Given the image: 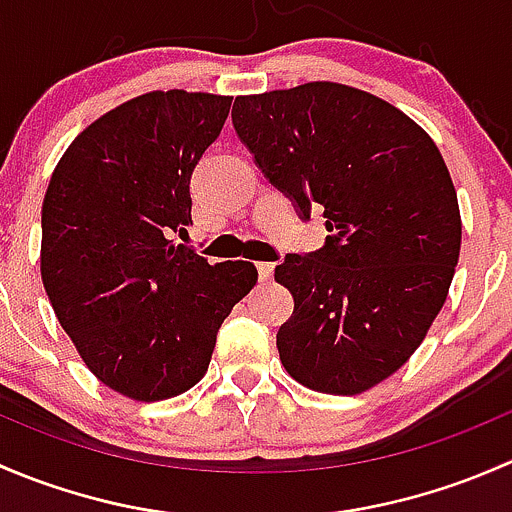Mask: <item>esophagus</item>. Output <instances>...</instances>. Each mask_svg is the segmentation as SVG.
I'll use <instances>...</instances> for the list:
<instances>
[{
    "label": "esophagus",
    "instance_id": "1",
    "mask_svg": "<svg viewBox=\"0 0 512 512\" xmlns=\"http://www.w3.org/2000/svg\"><path fill=\"white\" fill-rule=\"evenodd\" d=\"M275 275V262H257V277L260 282H270Z\"/></svg>",
    "mask_w": 512,
    "mask_h": 512
}]
</instances>
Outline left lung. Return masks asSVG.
Instances as JSON below:
<instances>
[{
	"label": "left lung",
	"instance_id": "8db88e82",
	"mask_svg": "<svg viewBox=\"0 0 512 512\" xmlns=\"http://www.w3.org/2000/svg\"><path fill=\"white\" fill-rule=\"evenodd\" d=\"M232 126L257 168L327 240L287 255L275 280L294 297L277 332L287 374L352 396L409 361L446 302L461 213L441 151L381 98L332 81L237 96Z\"/></svg>",
	"mask_w": 512,
	"mask_h": 512
}]
</instances>
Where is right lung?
Listing matches in <instances>:
<instances>
[{
    "instance_id": "obj_1",
    "label": "right lung",
    "mask_w": 512,
    "mask_h": 512,
    "mask_svg": "<svg viewBox=\"0 0 512 512\" xmlns=\"http://www.w3.org/2000/svg\"><path fill=\"white\" fill-rule=\"evenodd\" d=\"M232 96L151 91L74 138L41 205V282L91 374L136 401L178 396L205 376L220 324L255 287L252 262L185 245L190 178Z\"/></svg>"
}]
</instances>
